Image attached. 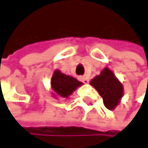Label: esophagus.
Here are the masks:
<instances>
[{
  "label": "esophagus",
  "instance_id": "1",
  "mask_svg": "<svg viewBox=\"0 0 148 148\" xmlns=\"http://www.w3.org/2000/svg\"><path fill=\"white\" fill-rule=\"evenodd\" d=\"M81 81L84 83H88L89 82V78L86 77V76H82L81 77Z\"/></svg>",
  "mask_w": 148,
  "mask_h": 148
}]
</instances>
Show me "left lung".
<instances>
[{
  "label": "left lung",
  "mask_w": 148,
  "mask_h": 148,
  "mask_svg": "<svg viewBox=\"0 0 148 148\" xmlns=\"http://www.w3.org/2000/svg\"><path fill=\"white\" fill-rule=\"evenodd\" d=\"M90 84L102 97L104 105L107 109L114 110L120 104L123 96V86L108 67H105L100 75L90 81Z\"/></svg>",
  "instance_id": "obj_1"
}]
</instances>
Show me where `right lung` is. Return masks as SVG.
Here are the masks:
<instances>
[{"mask_svg":"<svg viewBox=\"0 0 148 148\" xmlns=\"http://www.w3.org/2000/svg\"><path fill=\"white\" fill-rule=\"evenodd\" d=\"M82 82L70 75L61 73L60 70H55L51 80H50V87L51 94L55 99L58 98H68L73 94L77 88L81 87Z\"/></svg>","mask_w":148,"mask_h":148,"instance_id":"add662e5","label":"right lung"}]
</instances>
